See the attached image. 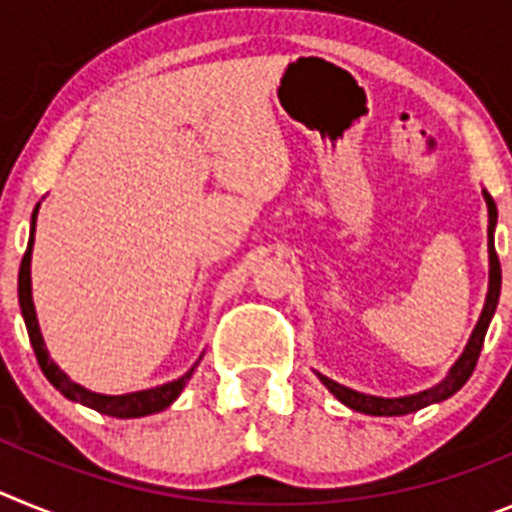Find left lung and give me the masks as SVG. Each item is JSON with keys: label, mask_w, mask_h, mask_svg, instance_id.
I'll return each mask as SVG.
<instances>
[{"label": "left lung", "mask_w": 512, "mask_h": 512, "mask_svg": "<svg viewBox=\"0 0 512 512\" xmlns=\"http://www.w3.org/2000/svg\"><path fill=\"white\" fill-rule=\"evenodd\" d=\"M485 194V202H487V217H490V225H487V251H490V287H487V300L485 307H482V315H479L477 325H474L472 336H469L467 348H464V354L456 359V364L451 366L449 374L431 387V390H423L418 395H408V397H374V395H364V392H356V390H348L343 384L333 382L328 379L325 374H318L320 382L328 387L338 400L346 405V408L356 410V413H364V415H384V418H392V415H408L415 413L420 408H428L433 402H441V400H449L451 395L467 384V379L472 377L474 366H477L479 359V351H482V343H485L487 336V328H490V320L495 315V307L497 300H500V284H503V271H500V259H497V251H495V225H497V207L495 200H492L490 194Z\"/></svg>", "instance_id": "left-lung-1"}]
</instances>
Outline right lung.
Here are the masks:
<instances>
[{
	"mask_svg": "<svg viewBox=\"0 0 512 512\" xmlns=\"http://www.w3.org/2000/svg\"><path fill=\"white\" fill-rule=\"evenodd\" d=\"M38 207L35 205L33 210V220H30V241H27V251L22 256L20 264V279H17V297H20V310L22 318H25V328L27 336H30V343H33L35 359H38L40 369H43L45 379L61 392L63 397H69V400L81 402V405H87V408L97 410L102 415H112V418H143V415H153L161 413L176 400V397L182 395V390L187 387L189 377H192L194 366L189 369L184 377L174 379V382H166L161 387H153V390H140V392H128V395H99V392L87 390V387H81V384L71 382L66 374L61 372L56 366V361L48 356V348H45L43 336H40V325H38V315H35V305H33V287H30V259H33V243H35V217H38Z\"/></svg>",
	"mask_w": 512,
	"mask_h": 512,
	"instance_id": "right-lung-1",
	"label": "right lung"
}]
</instances>
